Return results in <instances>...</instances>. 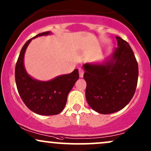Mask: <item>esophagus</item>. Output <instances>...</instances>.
I'll list each match as a JSON object with an SVG mask.
<instances>
[{
    "label": "esophagus",
    "mask_w": 151,
    "mask_h": 151,
    "mask_svg": "<svg viewBox=\"0 0 151 151\" xmlns=\"http://www.w3.org/2000/svg\"><path fill=\"white\" fill-rule=\"evenodd\" d=\"M78 71H79V76H80L81 78L83 77V73H84L83 70H82L81 68H79Z\"/></svg>",
    "instance_id": "34e87169"
}]
</instances>
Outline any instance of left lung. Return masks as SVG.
I'll list each match as a JSON object with an SVG mask.
<instances>
[{"label":"left lung","instance_id":"1","mask_svg":"<svg viewBox=\"0 0 151 151\" xmlns=\"http://www.w3.org/2000/svg\"><path fill=\"white\" fill-rule=\"evenodd\" d=\"M117 47L109 60L101 64L83 65L86 98L93 110L104 114L122 109L135 92L138 65L132 48L116 37Z\"/></svg>","mask_w":151,"mask_h":151}]
</instances>
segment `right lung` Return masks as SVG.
<instances>
[{"label": "right lung", "mask_w": 151, "mask_h": 151, "mask_svg": "<svg viewBox=\"0 0 151 151\" xmlns=\"http://www.w3.org/2000/svg\"><path fill=\"white\" fill-rule=\"evenodd\" d=\"M50 34V32L39 34L24 44L15 68L16 83L22 101L33 112L47 116L58 114L63 111L68 95L79 78L78 69L49 81H40L28 75L24 68V57L29 44L32 39Z\"/></svg>", "instance_id": "add662e5"}]
</instances>
